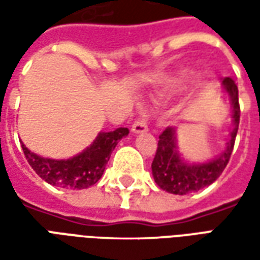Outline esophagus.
<instances>
[{
	"instance_id": "1",
	"label": "esophagus",
	"mask_w": 260,
	"mask_h": 260,
	"mask_svg": "<svg viewBox=\"0 0 260 260\" xmlns=\"http://www.w3.org/2000/svg\"><path fill=\"white\" fill-rule=\"evenodd\" d=\"M147 131V124L146 121L143 118H138L132 125V132L134 134H142V132H146Z\"/></svg>"
}]
</instances>
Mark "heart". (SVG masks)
Here are the masks:
<instances>
[{
	"instance_id": "b5f03b06",
	"label": "heart",
	"mask_w": 260,
	"mask_h": 260,
	"mask_svg": "<svg viewBox=\"0 0 260 260\" xmlns=\"http://www.w3.org/2000/svg\"><path fill=\"white\" fill-rule=\"evenodd\" d=\"M192 72L191 71H181L180 74L171 78V79L166 83L164 87V93L166 94H175V93H180L182 89H185L186 83L191 80Z\"/></svg>"
}]
</instances>
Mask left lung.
Masks as SVG:
<instances>
[{"label": "left lung", "mask_w": 260, "mask_h": 260, "mask_svg": "<svg viewBox=\"0 0 260 260\" xmlns=\"http://www.w3.org/2000/svg\"><path fill=\"white\" fill-rule=\"evenodd\" d=\"M224 90L231 99L233 106V128L225 143V149L220 156L206 163H186L178 153L175 128H166L158 136L157 150L152 163L153 178L163 191L174 195H186L198 192L205 186H209L217 180L229 164L238 125H240V103H238V87L231 78L223 80Z\"/></svg>", "instance_id": "left-lung-1"}]
</instances>
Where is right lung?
<instances>
[{
  "instance_id": "right-lung-1",
  "label": "right lung",
  "mask_w": 260,
  "mask_h": 260,
  "mask_svg": "<svg viewBox=\"0 0 260 260\" xmlns=\"http://www.w3.org/2000/svg\"><path fill=\"white\" fill-rule=\"evenodd\" d=\"M128 134V128L100 132L90 146L67 160L42 157L30 152L23 143L22 149L31 169L50 185L61 186L65 189H85L94 185L102 178L111 152L115 149L117 143Z\"/></svg>"
}]
</instances>
